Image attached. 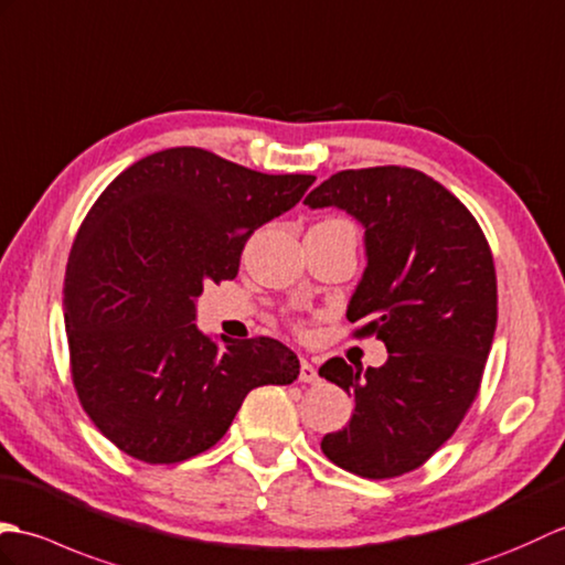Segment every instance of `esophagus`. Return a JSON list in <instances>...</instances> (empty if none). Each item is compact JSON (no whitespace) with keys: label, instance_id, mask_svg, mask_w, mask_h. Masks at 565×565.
I'll list each match as a JSON object with an SVG mask.
<instances>
[{"label":"esophagus","instance_id":"34e87169","mask_svg":"<svg viewBox=\"0 0 565 565\" xmlns=\"http://www.w3.org/2000/svg\"><path fill=\"white\" fill-rule=\"evenodd\" d=\"M299 382H305V384H317L319 382L317 367L307 360H302V365H299Z\"/></svg>","mask_w":565,"mask_h":565}]
</instances>
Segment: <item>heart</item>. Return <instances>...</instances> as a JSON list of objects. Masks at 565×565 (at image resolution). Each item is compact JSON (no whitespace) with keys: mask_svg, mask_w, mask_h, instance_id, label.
I'll return each instance as SVG.
<instances>
[{"mask_svg":"<svg viewBox=\"0 0 565 565\" xmlns=\"http://www.w3.org/2000/svg\"><path fill=\"white\" fill-rule=\"evenodd\" d=\"M326 222H343V220H326Z\"/></svg>","mask_w":565,"mask_h":565,"instance_id":"heart-1","label":"heart"}]
</instances>
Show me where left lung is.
Instances as JSON below:
<instances>
[{
	"label": "left lung",
	"mask_w": 565,
	"mask_h": 565,
	"mask_svg": "<svg viewBox=\"0 0 565 565\" xmlns=\"http://www.w3.org/2000/svg\"><path fill=\"white\" fill-rule=\"evenodd\" d=\"M305 205L341 207L365 227L367 268L345 317L388 353L365 372L341 358L319 367L355 398L321 449L362 479H394L423 467L479 394L498 321L491 246L459 198L408 167L338 171Z\"/></svg>",
	"instance_id": "obj_1"
}]
</instances>
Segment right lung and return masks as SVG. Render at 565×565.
<instances>
[{"label":"right lung","instance_id":"add662e5","mask_svg":"<svg viewBox=\"0 0 565 565\" xmlns=\"http://www.w3.org/2000/svg\"><path fill=\"white\" fill-rule=\"evenodd\" d=\"M315 181L171 147L98 195L72 244L62 305L79 404L120 452L191 459L222 440L250 388L297 380V355L275 338L217 345L193 321L203 285L236 278L248 236Z\"/></svg>","mask_w":565,"mask_h":565}]
</instances>
